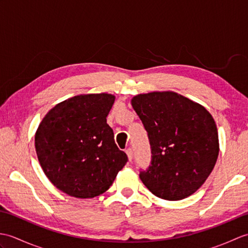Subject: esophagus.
<instances>
[{
	"label": "esophagus",
	"mask_w": 248,
	"mask_h": 248,
	"mask_svg": "<svg viewBox=\"0 0 248 248\" xmlns=\"http://www.w3.org/2000/svg\"><path fill=\"white\" fill-rule=\"evenodd\" d=\"M125 154H127L130 161L132 160V157H133V150H132V148H128L127 150H125Z\"/></svg>",
	"instance_id": "1"
}]
</instances>
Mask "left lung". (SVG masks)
Segmentation results:
<instances>
[{
	"label": "left lung",
	"mask_w": 248,
	"mask_h": 248,
	"mask_svg": "<svg viewBox=\"0 0 248 248\" xmlns=\"http://www.w3.org/2000/svg\"><path fill=\"white\" fill-rule=\"evenodd\" d=\"M148 133L151 164L140 172L149 191L166 200L191 196L217 163L215 121L202 105L173 92L140 93L131 100Z\"/></svg>",
	"instance_id": "obj_1"
}]
</instances>
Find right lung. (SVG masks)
Listing matches in <instances>:
<instances>
[{"label":"right lung","instance_id":"1","mask_svg":"<svg viewBox=\"0 0 248 248\" xmlns=\"http://www.w3.org/2000/svg\"><path fill=\"white\" fill-rule=\"evenodd\" d=\"M114 101L110 93L78 94L56 104L39 124L35 148L41 168L69 196L103 194L128 162L107 124Z\"/></svg>","mask_w":248,"mask_h":248}]
</instances>
